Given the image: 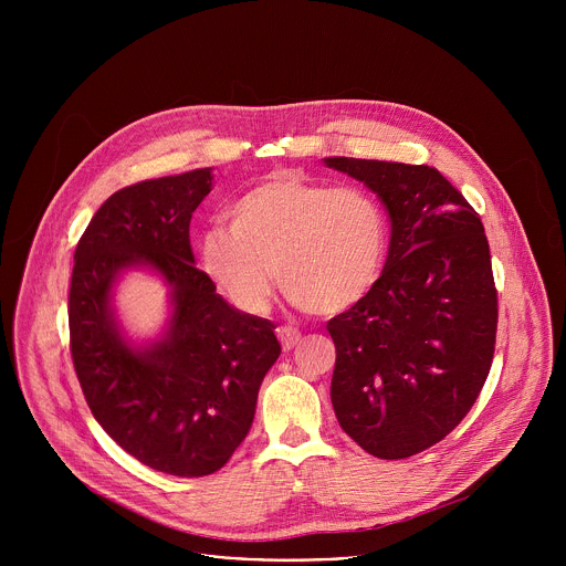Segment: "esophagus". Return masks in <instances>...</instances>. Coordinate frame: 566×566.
Returning <instances> with one entry per match:
<instances>
[{
    "instance_id": "esophagus-1",
    "label": "esophagus",
    "mask_w": 566,
    "mask_h": 566,
    "mask_svg": "<svg viewBox=\"0 0 566 566\" xmlns=\"http://www.w3.org/2000/svg\"><path fill=\"white\" fill-rule=\"evenodd\" d=\"M277 338H280V343H282V349H284V352H289V349L297 347V345H300V340H302L300 332H297V329H291V327H280V329H277Z\"/></svg>"
}]
</instances>
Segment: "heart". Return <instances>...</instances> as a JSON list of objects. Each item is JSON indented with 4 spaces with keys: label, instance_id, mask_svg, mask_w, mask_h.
Wrapping results in <instances>:
<instances>
[{
    "label": "heart",
    "instance_id": "obj_1",
    "mask_svg": "<svg viewBox=\"0 0 566 566\" xmlns=\"http://www.w3.org/2000/svg\"><path fill=\"white\" fill-rule=\"evenodd\" d=\"M199 239V266L237 308L264 313L273 282L315 315H338L376 284L387 223L376 199L275 172L241 192Z\"/></svg>",
    "mask_w": 566,
    "mask_h": 566
}]
</instances>
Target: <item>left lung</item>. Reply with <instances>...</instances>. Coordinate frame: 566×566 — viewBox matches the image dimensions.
<instances>
[{"label":"left lung","instance_id":"obj_1","mask_svg":"<svg viewBox=\"0 0 566 566\" xmlns=\"http://www.w3.org/2000/svg\"><path fill=\"white\" fill-rule=\"evenodd\" d=\"M385 206L389 253L374 289L329 319L340 428L378 459L450 434L491 371L497 291L483 223L434 168L329 156Z\"/></svg>","mask_w":566,"mask_h":566}]
</instances>
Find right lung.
Returning a JSON list of instances; mask_svg holds the SVG:
<instances>
[{"mask_svg":"<svg viewBox=\"0 0 566 566\" xmlns=\"http://www.w3.org/2000/svg\"><path fill=\"white\" fill-rule=\"evenodd\" d=\"M210 190L212 168H199L112 195L77 241L69 291L71 356L94 419L140 463L177 476L212 474L232 457L282 352L273 322L228 304L195 266L190 219ZM132 270L169 286V317L149 339L115 311Z\"/></svg>","mask_w":566,"mask_h":566,"instance_id":"right-lung-1","label":"right lung"}]
</instances>
